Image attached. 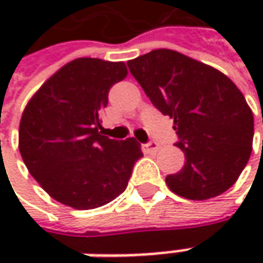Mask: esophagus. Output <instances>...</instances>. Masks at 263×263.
Instances as JSON below:
<instances>
[{
	"mask_svg": "<svg viewBox=\"0 0 263 263\" xmlns=\"http://www.w3.org/2000/svg\"><path fill=\"white\" fill-rule=\"evenodd\" d=\"M142 151L146 152V154H157L158 151H159V145H158L157 142H149V143L142 145Z\"/></svg>",
	"mask_w": 263,
	"mask_h": 263,
	"instance_id": "34e87169",
	"label": "esophagus"
}]
</instances>
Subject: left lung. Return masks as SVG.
Returning <instances> with one entry per match:
<instances>
[{"mask_svg": "<svg viewBox=\"0 0 263 263\" xmlns=\"http://www.w3.org/2000/svg\"><path fill=\"white\" fill-rule=\"evenodd\" d=\"M127 64L155 108L174 120L186 162L165 178L170 190L190 200L227 192L253 143V114L240 89L217 68L173 49H154Z\"/></svg>", "mask_w": 263, "mask_h": 263, "instance_id": "8db88e82", "label": "left lung"}]
</instances>
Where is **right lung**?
<instances>
[{"label": "right lung", "mask_w": 263, "mask_h": 263, "mask_svg": "<svg viewBox=\"0 0 263 263\" xmlns=\"http://www.w3.org/2000/svg\"><path fill=\"white\" fill-rule=\"evenodd\" d=\"M127 76L123 61L76 58L46 80L27 102L18 149L29 173L52 199L79 211L95 209L126 190L143 157L133 137L102 136L108 92Z\"/></svg>", "instance_id": "obj_1"}]
</instances>
